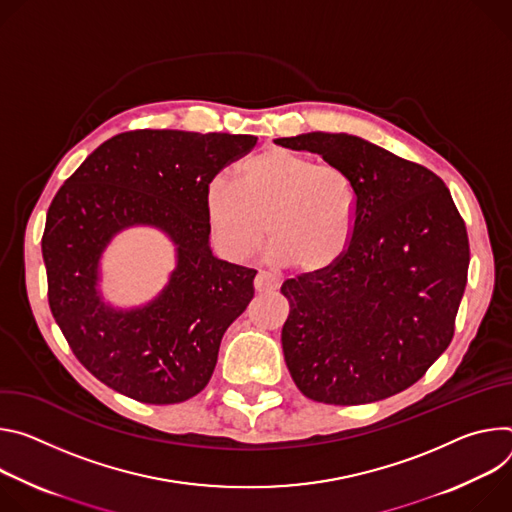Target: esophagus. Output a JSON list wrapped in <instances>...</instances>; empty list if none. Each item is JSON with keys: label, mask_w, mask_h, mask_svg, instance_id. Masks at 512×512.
<instances>
[{"label": "esophagus", "mask_w": 512, "mask_h": 512, "mask_svg": "<svg viewBox=\"0 0 512 512\" xmlns=\"http://www.w3.org/2000/svg\"><path fill=\"white\" fill-rule=\"evenodd\" d=\"M278 287H280V280L274 274L266 272V270L258 272L256 278H254L256 293H274Z\"/></svg>", "instance_id": "1"}]
</instances>
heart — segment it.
Instances as JSON below:
<instances>
[{
	"mask_svg": "<svg viewBox=\"0 0 512 512\" xmlns=\"http://www.w3.org/2000/svg\"><path fill=\"white\" fill-rule=\"evenodd\" d=\"M205 211L219 250L230 260L250 258L268 234L276 262L317 272L350 246L356 191L342 168L270 148L238 168L236 187L213 179L205 189Z\"/></svg>",
	"mask_w": 512,
	"mask_h": 512,
	"instance_id": "1",
	"label": "heart"
}]
</instances>
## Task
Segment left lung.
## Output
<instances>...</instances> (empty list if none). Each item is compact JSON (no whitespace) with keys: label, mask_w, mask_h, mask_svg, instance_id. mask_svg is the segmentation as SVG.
I'll return each instance as SVG.
<instances>
[{"label":"left lung","mask_w":512,"mask_h":512,"mask_svg":"<svg viewBox=\"0 0 512 512\" xmlns=\"http://www.w3.org/2000/svg\"><path fill=\"white\" fill-rule=\"evenodd\" d=\"M342 168L356 191L348 250L282 282V352L297 388L325 405L403 392L447 350L468 282L466 223L429 168L350 134L278 138Z\"/></svg>","instance_id":"1"}]
</instances>
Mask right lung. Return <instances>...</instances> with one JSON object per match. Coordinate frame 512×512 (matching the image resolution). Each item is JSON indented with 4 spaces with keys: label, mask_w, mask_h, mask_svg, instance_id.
<instances>
[{
    "label": "right lung",
    "mask_w": 512,
    "mask_h": 512,
    "mask_svg": "<svg viewBox=\"0 0 512 512\" xmlns=\"http://www.w3.org/2000/svg\"><path fill=\"white\" fill-rule=\"evenodd\" d=\"M248 134L132 130L109 138L54 195L42 234L48 305L77 360L103 384L146 405L199 394L225 329L254 297V268L209 248L205 189L256 146ZM160 226L178 244L165 291L140 310L107 308L96 266L124 226Z\"/></svg>",
    "instance_id": "1"
}]
</instances>
